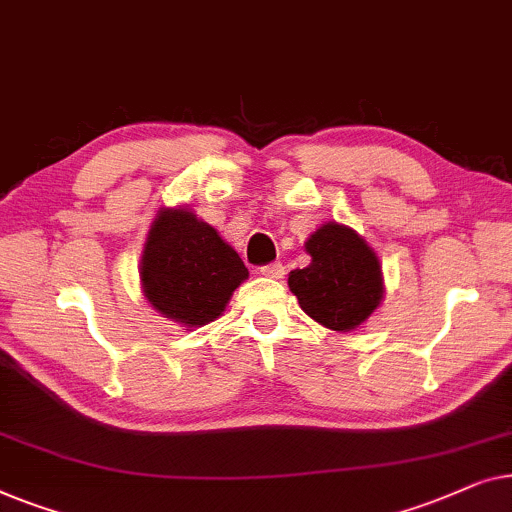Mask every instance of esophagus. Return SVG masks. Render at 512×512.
Masks as SVG:
<instances>
[{
  "instance_id": "34e87169",
  "label": "esophagus",
  "mask_w": 512,
  "mask_h": 512,
  "mask_svg": "<svg viewBox=\"0 0 512 512\" xmlns=\"http://www.w3.org/2000/svg\"><path fill=\"white\" fill-rule=\"evenodd\" d=\"M262 276H266V278H283L285 276V266L280 264V262H276V264H266V266H262Z\"/></svg>"
}]
</instances>
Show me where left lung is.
I'll use <instances>...</instances> for the list:
<instances>
[{
  "mask_svg": "<svg viewBox=\"0 0 512 512\" xmlns=\"http://www.w3.org/2000/svg\"><path fill=\"white\" fill-rule=\"evenodd\" d=\"M311 264L287 285L301 311L331 331H355L383 301V264L355 229L325 222L304 243Z\"/></svg>",
  "mask_w": 512,
  "mask_h": 512,
  "instance_id": "obj_1",
  "label": "left lung"
}]
</instances>
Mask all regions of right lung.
<instances>
[{"mask_svg": "<svg viewBox=\"0 0 512 512\" xmlns=\"http://www.w3.org/2000/svg\"><path fill=\"white\" fill-rule=\"evenodd\" d=\"M139 276L143 297L162 318L197 329L225 313L248 269L192 208L164 206L148 229Z\"/></svg>", "mask_w": 512, "mask_h": 512, "instance_id": "add662e5", "label": "right lung"}]
</instances>
